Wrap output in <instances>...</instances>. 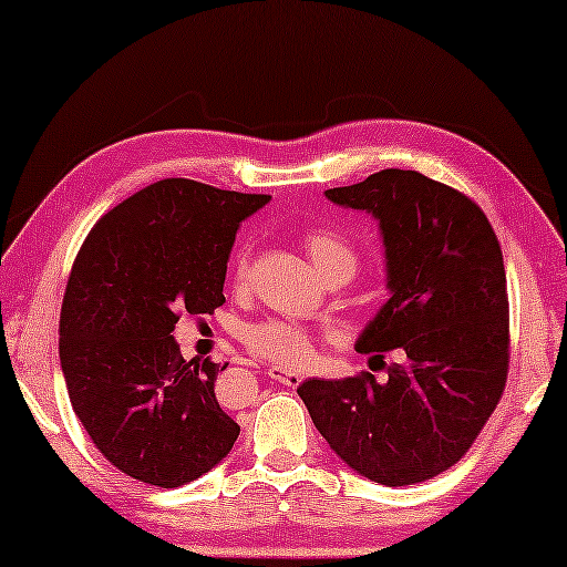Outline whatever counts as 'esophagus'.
Here are the masks:
<instances>
[{
    "label": "esophagus",
    "instance_id": "1",
    "mask_svg": "<svg viewBox=\"0 0 567 567\" xmlns=\"http://www.w3.org/2000/svg\"><path fill=\"white\" fill-rule=\"evenodd\" d=\"M268 377L274 379V382L286 384V386H299L301 382H305V377H301L299 371H291V369H284V367H270Z\"/></svg>",
    "mask_w": 567,
    "mask_h": 567
}]
</instances>
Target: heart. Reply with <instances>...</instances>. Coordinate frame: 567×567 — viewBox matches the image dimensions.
<instances>
[{
    "label": "heart",
    "mask_w": 567,
    "mask_h": 567,
    "mask_svg": "<svg viewBox=\"0 0 567 567\" xmlns=\"http://www.w3.org/2000/svg\"><path fill=\"white\" fill-rule=\"evenodd\" d=\"M305 247L324 281L332 276H353L355 262H359V252H355L351 239H346L332 229H312L305 237ZM247 266H250V250L243 247V250L235 255L237 284H243L247 278ZM243 340L255 355L281 363V367H307V363L315 359V338L309 336L305 328H297V324L281 320L247 324L243 330Z\"/></svg>",
    "instance_id": "heart-1"
}]
</instances>
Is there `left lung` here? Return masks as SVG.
I'll return each instance as SVG.
<instances>
[{
  "label": "left lung",
  "mask_w": 567,
  "mask_h": 567,
  "mask_svg": "<svg viewBox=\"0 0 567 567\" xmlns=\"http://www.w3.org/2000/svg\"><path fill=\"white\" fill-rule=\"evenodd\" d=\"M379 221L390 299L355 351L400 348L386 382L361 371L307 379L299 398L332 452L359 475L400 487L467 454L508 377V291L498 237L475 200L415 169H382L324 190Z\"/></svg>",
  "instance_id": "8db88e82"
}]
</instances>
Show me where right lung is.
Returning <instances> with one entry per match:
<instances>
[{
    "mask_svg": "<svg viewBox=\"0 0 567 567\" xmlns=\"http://www.w3.org/2000/svg\"><path fill=\"white\" fill-rule=\"evenodd\" d=\"M268 200L167 177L111 208L76 252L61 371L92 444L138 483L181 487L235 446L239 425L214 394L219 367L185 361L173 330L183 312L224 305L239 224Z\"/></svg>",
    "mask_w": 567,
    "mask_h": 567,
    "instance_id": "right-lung-1",
    "label": "right lung"
}]
</instances>
